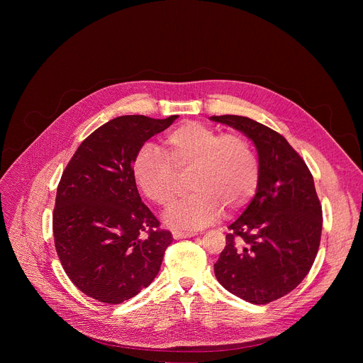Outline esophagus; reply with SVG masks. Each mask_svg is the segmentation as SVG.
Wrapping results in <instances>:
<instances>
[{
  "instance_id": "34e87169",
  "label": "esophagus",
  "mask_w": 363,
  "mask_h": 363,
  "mask_svg": "<svg viewBox=\"0 0 363 363\" xmlns=\"http://www.w3.org/2000/svg\"><path fill=\"white\" fill-rule=\"evenodd\" d=\"M194 235H196V234H195V233H185V231H174V233H172V237H174L175 240L191 238V237H194Z\"/></svg>"
}]
</instances>
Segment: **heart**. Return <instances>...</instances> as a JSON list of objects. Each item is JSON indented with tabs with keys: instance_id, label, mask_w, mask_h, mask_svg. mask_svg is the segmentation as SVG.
<instances>
[{
	"instance_id": "heart-1",
	"label": "heart",
	"mask_w": 363,
	"mask_h": 363,
	"mask_svg": "<svg viewBox=\"0 0 363 363\" xmlns=\"http://www.w3.org/2000/svg\"><path fill=\"white\" fill-rule=\"evenodd\" d=\"M191 168L189 195L171 203L165 223L177 230H199L217 221L221 208L234 211L255 192L260 178L257 153L241 135H221L199 122H185L164 138V152L153 143L135 153L130 172L136 188L165 205L175 191V172Z\"/></svg>"
}]
</instances>
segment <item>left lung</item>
<instances>
[{
	"label": "left lung",
	"instance_id": "left-lung-1",
	"mask_svg": "<svg viewBox=\"0 0 363 363\" xmlns=\"http://www.w3.org/2000/svg\"><path fill=\"white\" fill-rule=\"evenodd\" d=\"M210 119L244 133L260 164L255 195L228 227L216 277L237 297L266 304L294 290L313 266L323 223L315 181L300 155L273 129L237 115Z\"/></svg>",
	"mask_w": 363,
	"mask_h": 363
}]
</instances>
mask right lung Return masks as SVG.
<instances>
[{
    "mask_svg": "<svg viewBox=\"0 0 363 363\" xmlns=\"http://www.w3.org/2000/svg\"><path fill=\"white\" fill-rule=\"evenodd\" d=\"M177 118H115L89 135L67 164L53 213L55 244L86 296L119 304L160 273L174 238L142 202L130 165L138 149Z\"/></svg>",
    "mask_w": 363,
    "mask_h": 363,
    "instance_id": "right-lung-1",
    "label": "right lung"
}]
</instances>
